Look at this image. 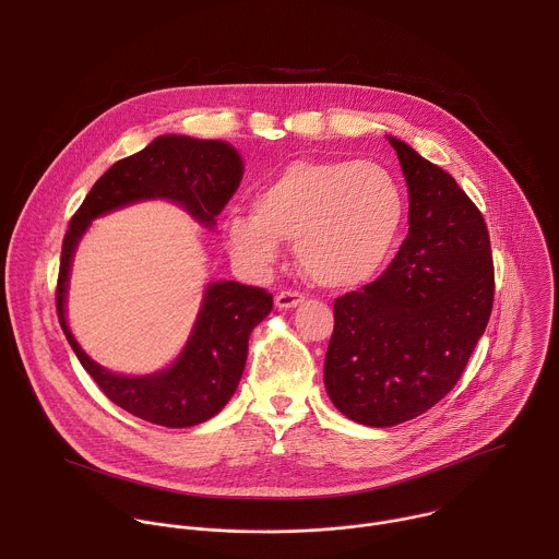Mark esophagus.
<instances>
[{"label":"esophagus","instance_id":"obj_1","mask_svg":"<svg viewBox=\"0 0 559 559\" xmlns=\"http://www.w3.org/2000/svg\"><path fill=\"white\" fill-rule=\"evenodd\" d=\"M274 300H276V307H281V309H289V307L300 305V302L305 300V296H302L300 292H292V289H287V292H278Z\"/></svg>","mask_w":559,"mask_h":559}]
</instances>
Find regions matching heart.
I'll use <instances>...</instances> for the list:
<instances>
[{"label":"heart","mask_w":559,"mask_h":559,"mask_svg":"<svg viewBox=\"0 0 559 559\" xmlns=\"http://www.w3.org/2000/svg\"><path fill=\"white\" fill-rule=\"evenodd\" d=\"M405 201L389 170L373 162L296 158L254 194V212L229 216L236 259L267 270L281 241H294L302 272L321 287L369 283L389 261L403 227Z\"/></svg>","instance_id":"b5f03b06"}]
</instances>
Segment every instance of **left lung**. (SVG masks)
I'll return each mask as SVG.
<instances>
[{
  "instance_id": "1",
  "label": "left lung",
  "mask_w": 559,
  "mask_h": 559,
  "mask_svg": "<svg viewBox=\"0 0 559 559\" xmlns=\"http://www.w3.org/2000/svg\"><path fill=\"white\" fill-rule=\"evenodd\" d=\"M409 188V234L373 283L334 300L325 386L367 427L431 409L460 380L493 307V259L483 212L455 179L386 136Z\"/></svg>"
}]
</instances>
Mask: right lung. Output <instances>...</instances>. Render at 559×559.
Instances as JSON below:
<instances>
[{"label":"right lung","instance_id":"add662e5","mask_svg":"<svg viewBox=\"0 0 559 559\" xmlns=\"http://www.w3.org/2000/svg\"><path fill=\"white\" fill-rule=\"evenodd\" d=\"M241 177V156L225 141L156 136L141 152L117 162L93 186L63 236L55 296L59 325L79 362L110 401L152 425L194 427L227 405L246 369L250 334L272 311L274 298L263 287L236 281L210 283L194 330L175 365L150 376H117L86 356L66 323L68 274L76 243L93 218L147 199L175 201L201 225L212 227Z\"/></svg>","mask_w":559,"mask_h":559}]
</instances>
